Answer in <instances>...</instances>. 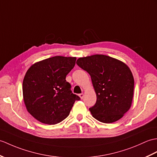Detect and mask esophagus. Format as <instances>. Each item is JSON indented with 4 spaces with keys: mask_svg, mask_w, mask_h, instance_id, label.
Here are the masks:
<instances>
[{
    "mask_svg": "<svg viewBox=\"0 0 157 157\" xmlns=\"http://www.w3.org/2000/svg\"><path fill=\"white\" fill-rule=\"evenodd\" d=\"M83 94H79V96L80 97V98H81V99H83Z\"/></svg>",
    "mask_w": 157,
    "mask_h": 157,
    "instance_id": "34e87169",
    "label": "esophagus"
}]
</instances>
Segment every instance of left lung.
<instances>
[{
	"mask_svg": "<svg viewBox=\"0 0 157 157\" xmlns=\"http://www.w3.org/2000/svg\"><path fill=\"white\" fill-rule=\"evenodd\" d=\"M76 63L92 79L97 96L95 105L89 109L93 117L104 123L121 118L130 109L133 98L134 81L129 67L104 55L79 58Z\"/></svg>",
	"mask_w": 157,
	"mask_h": 157,
	"instance_id": "left-lung-1",
	"label": "left lung"
}]
</instances>
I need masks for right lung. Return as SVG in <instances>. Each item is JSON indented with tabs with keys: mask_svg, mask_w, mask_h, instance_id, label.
<instances>
[{
	"mask_svg": "<svg viewBox=\"0 0 157 157\" xmlns=\"http://www.w3.org/2000/svg\"><path fill=\"white\" fill-rule=\"evenodd\" d=\"M75 57L55 56L37 62L29 69L23 82L24 102L33 117L47 124L66 118L76 100L66 75L75 64Z\"/></svg>",
	"mask_w": 157,
	"mask_h": 157,
	"instance_id": "1",
	"label": "right lung"
}]
</instances>
